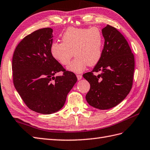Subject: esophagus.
<instances>
[{"instance_id":"obj_1","label":"esophagus","mask_w":150,"mask_h":150,"mask_svg":"<svg viewBox=\"0 0 150 150\" xmlns=\"http://www.w3.org/2000/svg\"><path fill=\"white\" fill-rule=\"evenodd\" d=\"M76 77H77V79L79 80L82 78V75H80V74H77V75H76Z\"/></svg>"}]
</instances>
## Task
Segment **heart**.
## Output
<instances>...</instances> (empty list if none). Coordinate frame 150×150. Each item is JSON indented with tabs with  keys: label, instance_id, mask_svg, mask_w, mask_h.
<instances>
[{
	"label": "heart",
	"instance_id": "b5f03b06",
	"mask_svg": "<svg viewBox=\"0 0 150 150\" xmlns=\"http://www.w3.org/2000/svg\"><path fill=\"white\" fill-rule=\"evenodd\" d=\"M63 42L55 41L50 48L51 56L62 65H67L74 54L76 57L67 66L70 71L79 74L86 67L94 66L102 56L103 37L97 27L67 28L62 35Z\"/></svg>",
	"mask_w": 150,
	"mask_h": 150
}]
</instances>
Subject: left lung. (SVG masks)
Masks as SVG:
<instances>
[{
    "instance_id": "left-lung-1",
    "label": "left lung",
    "mask_w": 150,
    "mask_h": 150,
    "mask_svg": "<svg viewBox=\"0 0 150 150\" xmlns=\"http://www.w3.org/2000/svg\"><path fill=\"white\" fill-rule=\"evenodd\" d=\"M105 45L93 70L83 75L91 85L86 96L89 104L99 110L118 105L128 95L133 83L134 56L122 34L109 25L102 29ZM100 72L96 76L94 72Z\"/></svg>"
}]
</instances>
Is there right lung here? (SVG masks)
<instances>
[{
	"mask_svg": "<svg viewBox=\"0 0 150 150\" xmlns=\"http://www.w3.org/2000/svg\"><path fill=\"white\" fill-rule=\"evenodd\" d=\"M52 37V28L37 30L23 38L13 56L15 88L28 108L42 114L62 108L77 81L75 74L67 71L51 56ZM59 71L63 75L54 77Z\"/></svg>",
	"mask_w": 150,
	"mask_h": 150,
	"instance_id": "1",
	"label": "right lung"
}]
</instances>
